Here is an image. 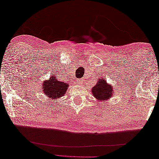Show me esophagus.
I'll return each instance as SVG.
<instances>
[{
  "mask_svg": "<svg viewBox=\"0 0 159 159\" xmlns=\"http://www.w3.org/2000/svg\"><path fill=\"white\" fill-rule=\"evenodd\" d=\"M79 81H81V80H78V82H78V84H79V83H80V82H79ZM77 84V83H76Z\"/></svg>",
  "mask_w": 159,
  "mask_h": 159,
  "instance_id": "34e87169",
  "label": "esophagus"
}]
</instances>
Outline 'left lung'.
I'll list each match as a JSON object with an SVG mask.
<instances>
[{"mask_svg": "<svg viewBox=\"0 0 159 159\" xmlns=\"http://www.w3.org/2000/svg\"><path fill=\"white\" fill-rule=\"evenodd\" d=\"M113 92V86L108 84L104 79H101L92 89L93 97L98 101L109 99L112 97Z\"/></svg>", "mask_w": 159, "mask_h": 159, "instance_id": "obj_1", "label": "left lung"}]
</instances>
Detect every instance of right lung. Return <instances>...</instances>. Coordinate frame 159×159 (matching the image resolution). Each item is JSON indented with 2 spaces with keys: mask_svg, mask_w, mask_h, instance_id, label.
<instances>
[{
  "mask_svg": "<svg viewBox=\"0 0 159 159\" xmlns=\"http://www.w3.org/2000/svg\"><path fill=\"white\" fill-rule=\"evenodd\" d=\"M69 83L58 81L53 76L49 80L43 82L42 89L43 93L51 99H58L67 92Z\"/></svg>",
  "mask_w": 159,
  "mask_h": 159,
  "instance_id": "right-lung-1",
  "label": "right lung"
}]
</instances>
